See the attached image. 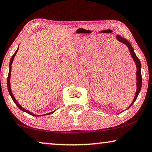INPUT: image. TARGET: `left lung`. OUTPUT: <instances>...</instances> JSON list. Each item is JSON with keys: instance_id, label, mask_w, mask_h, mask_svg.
I'll return each mask as SVG.
<instances>
[{"instance_id": "8db88e82", "label": "left lung", "mask_w": 152, "mask_h": 152, "mask_svg": "<svg viewBox=\"0 0 152 152\" xmlns=\"http://www.w3.org/2000/svg\"><path fill=\"white\" fill-rule=\"evenodd\" d=\"M116 39H118V41H120V42H121L122 43H123V44H125L126 46H127L129 50L130 53H131V56H132V57L133 58V59H134V61L135 62V64H136V69H137V71H136V94H135V96H134V100L132 102V104L129 105V107L127 109L129 108H130L132 107L133 104L134 103V102L136 101V99H137V97H138V95L139 94V93H140V91L141 90V87H142V75H141V64H140V59H138V57H137V56L136 54L134 53V48H133V47L132 46V44L129 42V41L126 40V39L123 38V37H122L121 36H120V35H117L116 36Z\"/></svg>"}]
</instances>
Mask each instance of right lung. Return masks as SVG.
<instances>
[{"label":"right lung","instance_id":"right-lung-1","mask_svg":"<svg viewBox=\"0 0 152 152\" xmlns=\"http://www.w3.org/2000/svg\"><path fill=\"white\" fill-rule=\"evenodd\" d=\"M18 49L16 50V51L15 52V53H14V55H12V58H11V59H10V66H9V68H10V70H9V74H8V77H7V88H8V91H9V93H10V96H11L12 99H13L14 102L16 104V106H17V107H18V108H19V109H20V110H21V111H24V112H26L27 113H29V114H30V115H32V116H39V115H36V114H34V113H32V112L29 111L28 110H26V109H25L24 108H23V107H21V106H20V105L19 104H18V102L16 101V99H15V97H14V95H13V94H12V89H11V86H10V76H11L12 64V62H13V60H14V57H15L16 54V53H17V52H18ZM55 111H53V112H50V113H48L44 114V115H49V114H50V113H54V112H55Z\"/></svg>","mask_w":152,"mask_h":152}]
</instances>
